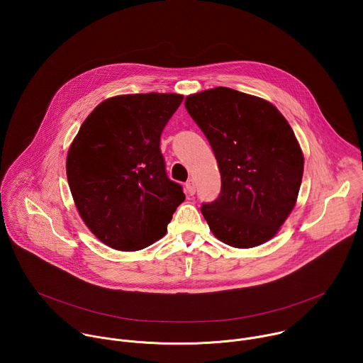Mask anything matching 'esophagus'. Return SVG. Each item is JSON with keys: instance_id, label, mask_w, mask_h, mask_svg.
I'll return each instance as SVG.
<instances>
[{"instance_id": "obj_1", "label": "esophagus", "mask_w": 363, "mask_h": 363, "mask_svg": "<svg viewBox=\"0 0 363 363\" xmlns=\"http://www.w3.org/2000/svg\"><path fill=\"white\" fill-rule=\"evenodd\" d=\"M185 191L188 195H194L195 194V184L192 179H189L186 184H185Z\"/></svg>"}]
</instances>
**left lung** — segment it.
I'll list each match as a JSON object with an SVG mask.
<instances>
[{
	"instance_id": "obj_1",
	"label": "left lung",
	"mask_w": 363,
	"mask_h": 363,
	"mask_svg": "<svg viewBox=\"0 0 363 363\" xmlns=\"http://www.w3.org/2000/svg\"><path fill=\"white\" fill-rule=\"evenodd\" d=\"M208 139L221 174V192L202 203L213 234L235 248L273 238L296 205L303 152L293 129L270 101L228 87L185 99Z\"/></svg>"
}]
</instances>
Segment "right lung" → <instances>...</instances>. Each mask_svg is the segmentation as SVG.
<instances>
[{
  "label": "right lung",
  "instance_id": "right-lung-1",
  "mask_svg": "<svg viewBox=\"0 0 363 363\" xmlns=\"http://www.w3.org/2000/svg\"><path fill=\"white\" fill-rule=\"evenodd\" d=\"M184 96L138 93L106 99L86 118L67 153V181L89 230L121 251L167 233L182 186L171 181L160 142Z\"/></svg>",
  "mask_w": 363,
  "mask_h": 363
}]
</instances>
